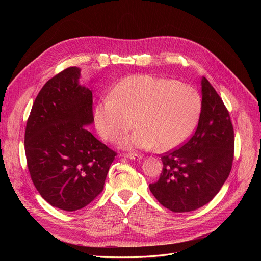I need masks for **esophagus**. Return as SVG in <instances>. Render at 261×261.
I'll use <instances>...</instances> for the list:
<instances>
[{"instance_id": "esophagus-1", "label": "esophagus", "mask_w": 261, "mask_h": 261, "mask_svg": "<svg viewBox=\"0 0 261 261\" xmlns=\"http://www.w3.org/2000/svg\"><path fill=\"white\" fill-rule=\"evenodd\" d=\"M121 156L127 158V159H130V160H140L141 158H143L140 154H136V153H123L121 154Z\"/></svg>"}]
</instances>
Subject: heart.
<instances>
[{"label": "heart", "instance_id": "heart-1", "mask_svg": "<svg viewBox=\"0 0 261 261\" xmlns=\"http://www.w3.org/2000/svg\"><path fill=\"white\" fill-rule=\"evenodd\" d=\"M201 112V97L194 87L170 78L134 75L125 78L94 110L100 136L122 140L126 149L169 151L191 136Z\"/></svg>", "mask_w": 261, "mask_h": 261}]
</instances>
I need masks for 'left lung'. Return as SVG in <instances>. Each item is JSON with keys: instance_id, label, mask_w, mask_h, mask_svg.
Wrapping results in <instances>:
<instances>
[{"instance_id": "left-lung-1", "label": "left lung", "mask_w": 261, "mask_h": 261, "mask_svg": "<svg viewBox=\"0 0 261 261\" xmlns=\"http://www.w3.org/2000/svg\"><path fill=\"white\" fill-rule=\"evenodd\" d=\"M201 112L184 145L161 155L163 169L149 185L163 207L173 212L198 209L213 199L230 175L234 129L222 99L206 77L201 81Z\"/></svg>"}]
</instances>
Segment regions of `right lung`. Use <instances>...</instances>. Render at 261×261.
<instances>
[{
  "label": "right lung",
  "mask_w": 261,
  "mask_h": 261,
  "mask_svg": "<svg viewBox=\"0 0 261 261\" xmlns=\"http://www.w3.org/2000/svg\"><path fill=\"white\" fill-rule=\"evenodd\" d=\"M80 77L73 66L46 82L25 130L31 180L44 200L65 211L97 198L116 155L86 127L93 122L92 92L78 84Z\"/></svg>",
  "instance_id": "add662e5"
}]
</instances>
